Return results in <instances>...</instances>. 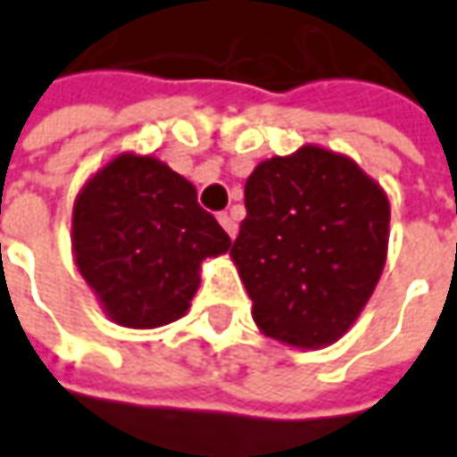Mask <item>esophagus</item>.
Instances as JSON below:
<instances>
[{"label":"esophagus","instance_id":"esophagus-1","mask_svg":"<svg viewBox=\"0 0 457 457\" xmlns=\"http://www.w3.org/2000/svg\"><path fill=\"white\" fill-rule=\"evenodd\" d=\"M217 220H220V225L225 228V232H228L229 237H235V235H237V222H235V220H232L228 212L217 214Z\"/></svg>","mask_w":457,"mask_h":457}]
</instances>
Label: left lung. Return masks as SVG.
Instances as JSON below:
<instances>
[{"label": "left lung", "instance_id": "obj_1", "mask_svg": "<svg viewBox=\"0 0 457 457\" xmlns=\"http://www.w3.org/2000/svg\"><path fill=\"white\" fill-rule=\"evenodd\" d=\"M229 258L253 321L293 349L344 337L379 283L389 245L386 192L354 159L306 144L260 162Z\"/></svg>", "mask_w": 457, "mask_h": 457}]
</instances>
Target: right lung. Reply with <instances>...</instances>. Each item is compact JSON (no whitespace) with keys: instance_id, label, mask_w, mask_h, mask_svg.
<instances>
[{"instance_id":"add662e5","label":"right lung","mask_w":457,"mask_h":457,"mask_svg":"<svg viewBox=\"0 0 457 457\" xmlns=\"http://www.w3.org/2000/svg\"><path fill=\"white\" fill-rule=\"evenodd\" d=\"M71 243L103 313L126 328H156L189 311L202 262L232 240L199 207L192 181L154 154L123 151L78 192Z\"/></svg>"}]
</instances>
